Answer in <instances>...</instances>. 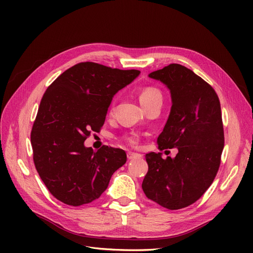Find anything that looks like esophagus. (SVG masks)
I'll return each mask as SVG.
<instances>
[{
	"label": "esophagus",
	"mask_w": 253,
	"mask_h": 253,
	"mask_svg": "<svg viewBox=\"0 0 253 253\" xmlns=\"http://www.w3.org/2000/svg\"><path fill=\"white\" fill-rule=\"evenodd\" d=\"M126 155H127V158H128L129 160L137 159V158H141V157H142V155L138 154V153H134V152H127Z\"/></svg>",
	"instance_id": "obj_1"
}]
</instances>
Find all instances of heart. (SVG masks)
Masks as SVG:
<instances>
[{"instance_id": "b5f03b06", "label": "heart", "mask_w": 253, "mask_h": 253, "mask_svg": "<svg viewBox=\"0 0 253 253\" xmlns=\"http://www.w3.org/2000/svg\"><path fill=\"white\" fill-rule=\"evenodd\" d=\"M156 99H162V95H160L159 90L156 87L145 86L140 90L139 100L142 105H145L152 101H154V100H156ZM112 112H113V104L111 105V109H110L111 114H112ZM124 140L127 144L132 145V147H137L139 143L140 137L137 133H129V134L124 136Z\"/></svg>"}]
</instances>
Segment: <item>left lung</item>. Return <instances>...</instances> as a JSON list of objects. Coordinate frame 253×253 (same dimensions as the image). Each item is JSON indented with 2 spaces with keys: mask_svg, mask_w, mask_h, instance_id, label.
<instances>
[{
  "mask_svg": "<svg viewBox=\"0 0 253 253\" xmlns=\"http://www.w3.org/2000/svg\"><path fill=\"white\" fill-rule=\"evenodd\" d=\"M170 89L172 108L157 138L158 149L177 148L174 158L145 155L149 170L142 190L149 200L177 210L200 200L217 174L224 127L217 94L186 66L170 64L149 75Z\"/></svg>",
  "mask_w": 253,
  "mask_h": 253,
  "instance_id": "1",
  "label": "left lung"
}]
</instances>
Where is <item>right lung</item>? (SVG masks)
<instances>
[{
  "mask_svg": "<svg viewBox=\"0 0 253 253\" xmlns=\"http://www.w3.org/2000/svg\"><path fill=\"white\" fill-rule=\"evenodd\" d=\"M139 74L81 62L47 87L30 141L36 169L58 201L74 207L94 202L126 163L124 150L103 145L94 151L84 141L91 132H100L114 95Z\"/></svg>",
  "mask_w": 253,
  "mask_h": 253,
  "instance_id": "add662e5",
  "label": "right lung"
}]
</instances>
